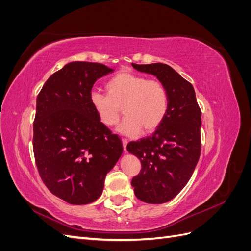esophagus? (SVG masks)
Instances as JSON below:
<instances>
[{"mask_svg":"<svg viewBox=\"0 0 251 251\" xmlns=\"http://www.w3.org/2000/svg\"><path fill=\"white\" fill-rule=\"evenodd\" d=\"M121 141H123V146H124V150L126 151V144H127V140L126 138H123L121 139Z\"/></svg>","mask_w":251,"mask_h":251,"instance_id":"34e87169","label":"esophagus"}]
</instances>
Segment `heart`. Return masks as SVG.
Segmentation results:
<instances>
[{
  "instance_id": "1",
  "label": "heart",
  "mask_w": 251,
  "mask_h": 251,
  "mask_svg": "<svg viewBox=\"0 0 251 251\" xmlns=\"http://www.w3.org/2000/svg\"><path fill=\"white\" fill-rule=\"evenodd\" d=\"M107 94L100 91L90 93V104L100 123L115 126L126 114L118 126L121 134L134 136L141 128L151 133L162 124L169 111L170 96L163 82L130 71H121L105 82Z\"/></svg>"
}]
</instances>
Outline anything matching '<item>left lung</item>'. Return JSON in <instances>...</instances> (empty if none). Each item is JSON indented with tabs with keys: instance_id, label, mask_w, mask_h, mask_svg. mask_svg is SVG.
Masks as SVG:
<instances>
[{
	"instance_id": "1",
	"label": "left lung",
	"mask_w": 251,
	"mask_h": 251,
	"mask_svg": "<svg viewBox=\"0 0 251 251\" xmlns=\"http://www.w3.org/2000/svg\"><path fill=\"white\" fill-rule=\"evenodd\" d=\"M153 74L170 96L169 111L155 133L126 149L140 159V173L132 179L134 193L146 203L161 204L176 197L191 179L201 153V110L192 83L166 64H132Z\"/></svg>"
}]
</instances>
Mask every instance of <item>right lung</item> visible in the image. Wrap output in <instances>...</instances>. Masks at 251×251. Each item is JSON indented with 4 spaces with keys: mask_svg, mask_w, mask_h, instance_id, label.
<instances>
[{
    "mask_svg": "<svg viewBox=\"0 0 251 251\" xmlns=\"http://www.w3.org/2000/svg\"><path fill=\"white\" fill-rule=\"evenodd\" d=\"M113 70L72 62L53 73L36 98L33 153L49 191L75 205L100 198L104 178L123 154V143L90 104L94 82Z\"/></svg>",
    "mask_w": 251,
    "mask_h": 251,
    "instance_id": "add662e5",
    "label": "right lung"
}]
</instances>
